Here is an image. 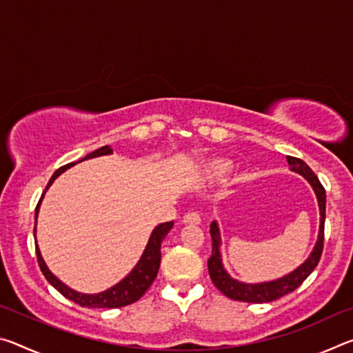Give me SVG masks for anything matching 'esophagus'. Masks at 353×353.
I'll return each instance as SVG.
<instances>
[{
	"label": "esophagus",
	"instance_id": "1",
	"mask_svg": "<svg viewBox=\"0 0 353 353\" xmlns=\"http://www.w3.org/2000/svg\"><path fill=\"white\" fill-rule=\"evenodd\" d=\"M185 224H201V214L198 212H188L183 214Z\"/></svg>",
	"mask_w": 353,
	"mask_h": 353
}]
</instances>
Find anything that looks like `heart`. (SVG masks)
<instances>
[{
	"label": "heart",
	"instance_id": "obj_1",
	"mask_svg": "<svg viewBox=\"0 0 353 353\" xmlns=\"http://www.w3.org/2000/svg\"><path fill=\"white\" fill-rule=\"evenodd\" d=\"M202 179L208 183H224L230 179L234 168L225 160H212L202 166Z\"/></svg>",
	"mask_w": 353,
	"mask_h": 353
}]
</instances>
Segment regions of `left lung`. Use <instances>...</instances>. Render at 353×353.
Masks as SVG:
<instances>
[{"label":"left lung","mask_w":353,"mask_h":353,"mask_svg":"<svg viewBox=\"0 0 353 353\" xmlns=\"http://www.w3.org/2000/svg\"><path fill=\"white\" fill-rule=\"evenodd\" d=\"M288 160L290 170L296 174L302 176L305 181L312 185V188L316 194L319 205V234L318 240L312 252L307 256V260L299 265L296 270L286 274L283 277L270 280V282H260V283H246L241 280H236L230 276L223 265V255H221V232L216 221L210 224V235H212V255L208 259V274H210L212 282L214 286L223 292L224 296L234 299V301L240 302H249V303H265L272 302L276 299H280L288 292H292L296 288L302 285L313 270L318 266L322 255V248H324V224H325V190L322 187L319 179L316 177L312 168L301 159L290 157L286 155Z\"/></svg>","instance_id":"left-lung-1"}]
</instances>
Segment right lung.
<instances>
[{
    "mask_svg": "<svg viewBox=\"0 0 353 353\" xmlns=\"http://www.w3.org/2000/svg\"><path fill=\"white\" fill-rule=\"evenodd\" d=\"M113 152V149L107 145L97 149L90 154H87L85 157L81 159L79 162H83V160L88 159H94V157H101V155H110ZM76 162V163H79ZM76 163H68L59 168L52 177L48 182L46 188L41 194V198L39 201L37 207H35V227H34V238H35V232H37V218H39V212H40V204L43 201V196L48 191V188L51 187L52 182L62 174V172L67 171L71 166H74ZM174 225V221H170V223H162L157 227H154L151 236H149L148 244L143 254L140 256V260L137 261V265L134 266V270L130 271L126 277L123 280H119L118 283L110 286L109 290L97 292V294H85V292H79L70 286L65 285L62 280H59L54 274L50 271V268L46 266V263L41 256V252L39 249V244H35V252H37V260H39V266L41 272H43L45 279L50 282L54 288L61 292L63 297L70 299L71 302L77 303V305L85 307V308H119V307H126L130 305L139 301V299L145 294L148 291L149 286L152 285L154 279L157 277L159 268H160V259H162V252H160V248H162V243L165 240V236L168 235V232L172 229Z\"/></svg>",
    "mask_w": 353,
    "mask_h": 353,
    "instance_id": "add662e5",
    "label": "right lung"
}]
</instances>
